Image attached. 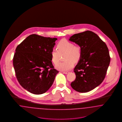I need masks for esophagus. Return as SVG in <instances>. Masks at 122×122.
Listing matches in <instances>:
<instances>
[{
  "mask_svg": "<svg viewBox=\"0 0 122 122\" xmlns=\"http://www.w3.org/2000/svg\"><path fill=\"white\" fill-rule=\"evenodd\" d=\"M63 73L64 74H69L70 72H68V71H67V72H63Z\"/></svg>",
  "mask_w": 122,
  "mask_h": 122,
  "instance_id": "34e87169",
  "label": "esophagus"
}]
</instances>
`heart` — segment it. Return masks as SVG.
Masks as SVG:
<instances>
[{
  "label": "heart",
  "instance_id": "b5f03b06",
  "mask_svg": "<svg viewBox=\"0 0 122 122\" xmlns=\"http://www.w3.org/2000/svg\"><path fill=\"white\" fill-rule=\"evenodd\" d=\"M57 49H52L51 52V59L55 64L58 62L59 54L66 52L64 59L66 60L63 62L57 64L55 67L57 70L61 71H67L71 69L74 66V62H78L81 58V49L80 47L74 45L71 42L62 39L58 42Z\"/></svg>",
  "mask_w": 122,
  "mask_h": 122
}]
</instances>
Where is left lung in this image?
I'll use <instances>...</instances> for the list:
<instances>
[{"instance_id":"left-lung-1","label":"left lung","mask_w":122,"mask_h":122,"mask_svg":"<svg viewBox=\"0 0 122 122\" xmlns=\"http://www.w3.org/2000/svg\"><path fill=\"white\" fill-rule=\"evenodd\" d=\"M69 40L80 46L81 52L74 69L76 80L71 86L76 92H89L104 79L110 62L108 49L98 35L90 30L74 34Z\"/></svg>"}]
</instances>
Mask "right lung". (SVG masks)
Masks as SVG:
<instances>
[{"label": "right lung", "instance_id": "add662e5", "mask_svg": "<svg viewBox=\"0 0 122 122\" xmlns=\"http://www.w3.org/2000/svg\"><path fill=\"white\" fill-rule=\"evenodd\" d=\"M57 39L32 34L17 46L14 68L18 81L30 92L42 94L52 86L58 73L54 69L51 55Z\"/></svg>", "mask_w": 122, "mask_h": 122}]
</instances>
